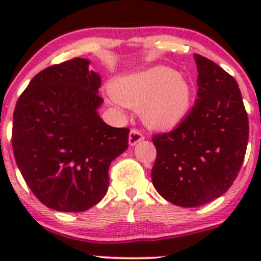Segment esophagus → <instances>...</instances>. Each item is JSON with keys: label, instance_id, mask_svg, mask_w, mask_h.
<instances>
[{"label": "esophagus", "instance_id": "obj_1", "mask_svg": "<svg viewBox=\"0 0 261 261\" xmlns=\"http://www.w3.org/2000/svg\"><path fill=\"white\" fill-rule=\"evenodd\" d=\"M141 140H144V134L140 130H138V128H133L130 131V135H128V144L133 146L140 143Z\"/></svg>", "mask_w": 261, "mask_h": 261}]
</instances>
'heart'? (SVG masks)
I'll list each match as a JSON object with an SVG mask.
<instances>
[{"label":"heart","instance_id":"b5f03b06","mask_svg":"<svg viewBox=\"0 0 261 261\" xmlns=\"http://www.w3.org/2000/svg\"><path fill=\"white\" fill-rule=\"evenodd\" d=\"M116 98L130 107H143L149 125L168 128L178 125L189 112L192 87L178 72L154 67L120 78L114 84Z\"/></svg>","mask_w":261,"mask_h":261}]
</instances>
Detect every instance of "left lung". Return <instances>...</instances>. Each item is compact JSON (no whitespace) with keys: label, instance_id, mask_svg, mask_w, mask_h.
I'll list each match as a JSON object with an SVG mask.
<instances>
[{"label":"left lung","instance_id":"8db88e82","mask_svg":"<svg viewBox=\"0 0 261 261\" xmlns=\"http://www.w3.org/2000/svg\"><path fill=\"white\" fill-rule=\"evenodd\" d=\"M196 103L169 133L152 136L156 159L151 180L170 203L197 207L222 196L243 165L249 118L238 82L196 54Z\"/></svg>","mask_w":261,"mask_h":261}]
</instances>
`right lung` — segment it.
Masks as SVG:
<instances>
[{"label": "right lung", "instance_id": "add662e5", "mask_svg": "<svg viewBox=\"0 0 261 261\" xmlns=\"http://www.w3.org/2000/svg\"><path fill=\"white\" fill-rule=\"evenodd\" d=\"M89 60L50 65L18 97L12 149L23 179L36 198L60 212H83L109 189L111 162L128 146L126 127L99 117L101 77Z\"/></svg>", "mask_w": 261, "mask_h": 261}]
</instances>
